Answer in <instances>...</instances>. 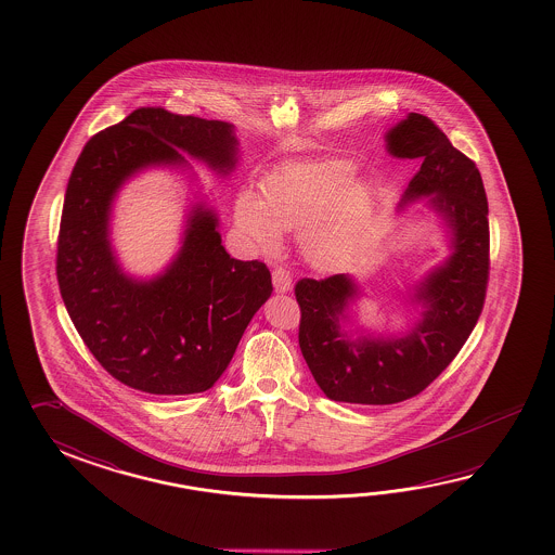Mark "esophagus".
<instances>
[{"label":"esophagus","instance_id":"obj_1","mask_svg":"<svg viewBox=\"0 0 555 555\" xmlns=\"http://www.w3.org/2000/svg\"><path fill=\"white\" fill-rule=\"evenodd\" d=\"M272 284L276 293H288L293 288V272L286 267H274L272 269Z\"/></svg>","mask_w":555,"mask_h":555}]
</instances>
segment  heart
Listing matches in <instances>:
<instances>
[{"instance_id": "obj_1", "label": "heart", "mask_w": 555, "mask_h": 555, "mask_svg": "<svg viewBox=\"0 0 555 555\" xmlns=\"http://www.w3.org/2000/svg\"><path fill=\"white\" fill-rule=\"evenodd\" d=\"M373 208V190L356 180V165L335 158L272 172L262 184V199L251 190L241 192L235 221L264 249L281 243V231H302L306 257L330 267L356 251Z\"/></svg>"}]
</instances>
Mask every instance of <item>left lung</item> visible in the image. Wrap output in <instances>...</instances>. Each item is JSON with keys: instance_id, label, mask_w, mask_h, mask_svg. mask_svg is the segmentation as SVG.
Wrapping results in <instances>:
<instances>
[{"instance_id": "8db88e82", "label": "left lung", "mask_w": 555, "mask_h": 555, "mask_svg": "<svg viewBox=\"0 0 555 555\" xmlns=\"http://www.w3.org/2000/svg\"><path fill=\"white\" fill-rule=\"evenodd\" d=\"M385 141L392 157L422 160L400 208L428 198L450 230L451 253L416 286L412 300L424 312L402 337L346 330L359 298L349 274L296 283L298 344L318 387L337 402L395 404L420 395L467 341L489 283V206L475 163L422 114H409Z\"/></svg>"}]
</instances>
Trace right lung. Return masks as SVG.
Masks as SVG:
<instances>
[{
	"label": "right lung",
	"mask_w": 555,
	"mask_h": 555,
	"mask_svg": "<svg viewBox=\"0 0 555 555\" xmlns=\"http://www.w3.org/2000/svg\"><path fill=\"white\" fill-rule=\"evenodd\" d=\"M237 145L225 121L139 107L95 133L74 165L56 247L59 288L92 356L127 387L149 395L214 387L271 296L267 264L230 257L206 202L192 206L180 251L151 281L121 271L109 241L112 204L126 180L143 168L189 167L180 151L230 175Z\"/></svg>",
	"instance_id": "1"
}]
</instances>
